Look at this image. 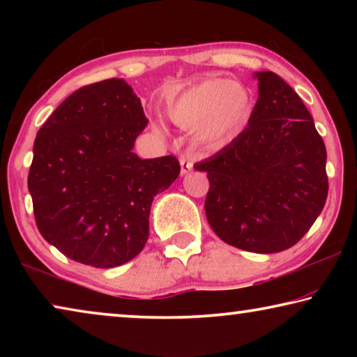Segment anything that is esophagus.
I'll return each mask as SVG.
<instances>
[{
  "label": "esophagus",
  "instance_id": "obj_1",
  "mask_svg": "<svg viewBox=\"0 0 357 357\" xmlns=\"http://www.w3.org/2000/svg\"><path fill=\"white\" fill-rule=\"evenodd\" d=\"M179 164H181V174H187L192 172L193 168V162L189 155H181L179 157Z\"/></svg>",
  "mask_w": 357,
  "mask_h": 357
}]
</instances>
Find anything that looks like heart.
<instances>
[{"instance_id":"obj_1","label":"heart","mask_w":357,"mask_h":357,"mask_svg":"<svg viewBox=\"0 0 357 357\" xmlns=\"http://www.w3.org/2000/svg\"><path fill=\"white\" fill-rule=\"evenodd\" d=\"M253 100L249 89L228 78H204L168 100L167 114L181 129H197L208 144L236 137L249 123Z\"/></svg>"}]
</instances>
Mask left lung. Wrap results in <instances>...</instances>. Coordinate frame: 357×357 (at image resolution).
<instances>
[{"label": "left lung", "instance_id": "left-lung-1", "mask_svg": "<svg viewBox=\"0 0 357 357\" xmlns=\"http://www.w3.org/2000/svg\"><path fill=\"white\" fill-rule=\"evenodd\" d=\"M258 100L249 126L209 159L204 211L223 243L255 253L293 247L328 198L326 146L313 118L289 84L258 72Z\"/></svg>", "mask_w": 357, "mask_h": 357}]
</instances>
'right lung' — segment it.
<instances>
[{
    "label": "right lung",
    "mask_w": 357,
    "mask_h": 357,
    "mask_svg": "<svg viewBox=\"0 0 357 357\" xmlns=\"http://www.w3.org/2000/svg\"><path fill=\"white\" fill-rule=\"evenodd\" d=\"M146 126L129 84L108 78L72 93L39 129L28 189L36 225L63 255L105 269L143 250L151 203L181 172L174 155L132 153Z\"/></svg>",
    "instance_id": "right-lung-1"
}]
</instances>
